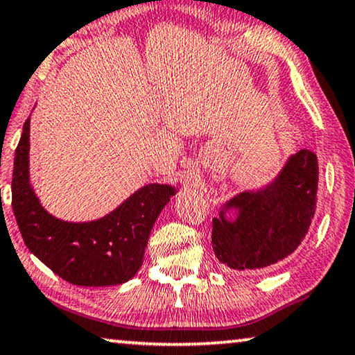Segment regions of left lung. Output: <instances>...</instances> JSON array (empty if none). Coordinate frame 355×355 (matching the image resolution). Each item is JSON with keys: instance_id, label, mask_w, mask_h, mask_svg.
Listing matches in <instances>:
<instances>
[{"instance_id": "obj_1", "label": "left lung", "mask_w": 355, "mask_h": 355, "mask_svg": "<svg viewBox=\"0 0 355 355\" xmlns=\"http://www.w3.org/2000/svg\"><path fill=\"white\" fill-rule=\"evenodd\" d=\"M318 182V157L302 149L263 187L225 201L212 219L217 260L234 271H257L295 252L314 217Z\"/></svg>"}]
</instances>
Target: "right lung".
I'll list each match as a JSON object with an SVG mask.
<instances>
[{
  "mask_svg": "<svg viewBox=\"0 0 355 355\" xmlns=\"http://www.w3.org/2000/svg\"><path fill=\"white\" fill-rule=\"evenodd\" d=\"M178 187L147 184L96 220L69 222L42 206L30 181V117L15 149L12 211L33 255L69 284H123L143 265L152 227Z\"/></svg>",
  "mask_w": 355,
  "mask_h": 355,
  "instance_id": "obj_1",
  "label": "right lung"
}]
</instances>
